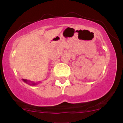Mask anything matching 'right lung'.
Wrapping results in <instances>:
<instances>
[{
	"instance_id": "1",
	"label": "right lung",
	"mask_w": 123,
	"mask_h": 123,
	"mask_svg": "<svg viewBox=\"0 0 123 123\" xmlns=\"http://www.w3.org/2000/svg\"><path fill=\"white\" fill-rule=\"evenodd\" d=\"M22 80H23V81H24V82L26 83H29V81H28V80H26V79H22ZM31 83H32V82H31ZM30 84H31V85H36V84H36V83H32Z\"/></svg>"
}]
</instances>
